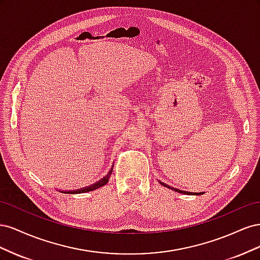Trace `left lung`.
Masks as SVG:
<instances>
[{
  "label": "left lung",
  "instance_id": "1",
  "mask_svg": "<svg viewBox=\"0 0 260 260\" xmlns=\"http://www.w3.org/2000/svg\"><path fill=\"white\" fill-rule=\"evenodd\" d=\"M164 186H167V187H169V188H171V190H174V191H176V192H179V193H182V194H196V193H192V192H184V191H181V190H178V188H175V187H171V186H169V185H167V184H165V183H161ZM200 194H202V193H198V195H200Z\"/></svg>",
  "mask_w": 260,
  "mask_h": 260
}]
</instances>
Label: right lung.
I'll return each mask as SVG.
<instances>
[{"label":"right lung","mask_w":260,"mask_h":260,"mask_svg":"<svg viewBox=\"0 0 260 260\" xmlns=\"http://www.w3.org/2000/svg\"><path fill=\"white\" fill-rule=\"evenodd\" d=\"M112 172H113V170H111L108 172V175L106 176V177H104L103 179H102L101 181H99L98 183H95V184H93V185H90V186H88V187H84V188H81V190H77V191H70V192H62V193H70V194H78V193H85V192H90V191H94V190H96V188H99V187H101V186H103V185H105L107 182H108V179L111 178V175H112Z\"/></svg>","instance_id":"right-lung-1"}]
</instances>
